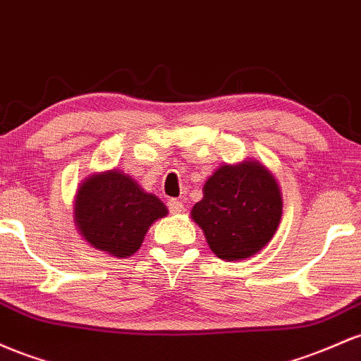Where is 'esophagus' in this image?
Instances as JSON below:
<instances>
[{
	"label": "esophagus",
	"instance_id": "34e87169",
	"mask_svg": "<svg viewBox=\"0 0 361 361\" xmlns=\"http://www.w3.org/2000/svg\"><path fill=\"white\" fill-rule=\"evenodd\" d=\"M167 206H169V209H170V212H172V213H180V212H184V202L179 201V200H169Z\"/></svg>",
	"mask_w": 361,
	"mask_h": 361
}]
</instances>
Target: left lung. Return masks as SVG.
Wrapping results in <instances>:
<instances>
[{
	"instance_id": "1",
	"label": "left lung",
	"mask_w": 361,
	"mask_h": 361,
	"mask_svg": "<svg viewBox=\"0 0 361 361\" xmlns=\"http://www.w3.org/2000/svg\"><path fill=\"white\" fill-rule=\"evenodd\" d=\"M276 179L259 161L224 165L206 180L204 196L192 208V220L220 259L254 256L271 240L281 218Z\"/></svg>"
}]
</instances>
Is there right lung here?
Instances as JSON below:
<instances>
[{"label":"right lung","instance_id":"obj_1","mask_svg":"<svg viewBox=\"0 0 361 361\" xmlns=\"http://www.w3.org/2000/svg\"><path fill=\"white\" fill-rule=\"evenodd\" d=\"M167 214L159 197L117 170L88 177L78 189L75 221L88 244L116 257L133 256L149 225Z\"/></svg>","mask_w":361,"mask_h":361}]
</instances>
